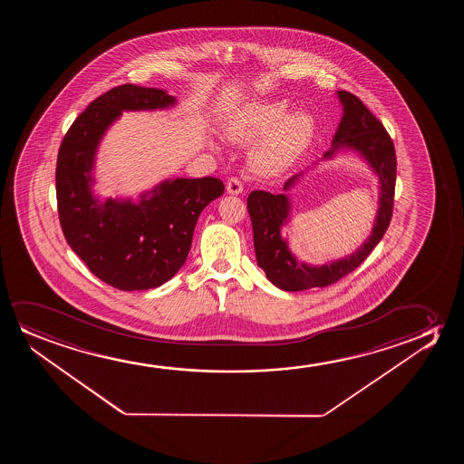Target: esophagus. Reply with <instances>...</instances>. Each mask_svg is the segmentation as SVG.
Here are the masks:
<instances>
[{"instance_id":"34e87169","label":"esophagus","mask_w":464,"mask_h":464,"mask_svg":"<svg viewBox=\"0 0 464 464\" xmlns=\"http://www.w3.org/2000/svg\"><path fill=\"white\" fill-rule=\"evenodd\" d=\"M242 182L239 178H229L228 182H227V191H228L229 195H239L242 193Z\"/></svg>"}]
</instances>
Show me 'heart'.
<instances>
[{"mask_svg": "<svg viewBox=\"0 0 464 464\" xmlns=\"http://www.w3.org/2000/svg\"><path fill=\"white\" fill-rule=\"evenodd\" d=\"M286 114V102H255L242 109L229 121V136L241 142L256 140L272 131L254 152L255 165L263 171H277L285 168L311 140L314 133L311 115L303 111Z\"/></svg>", "mask_w": 464, "mask_h": 464, "instance_id": "1", "label": "heart"}]
</instances>
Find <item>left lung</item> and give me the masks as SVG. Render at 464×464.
<instances>
[{
    "mask_svg": "<svg viewBox=\"0 0 464 464\" xmlns=\"http://www.w3.org/2000/svg\"><path fill=\"white\" fill-rule=\"evenodd\" d=\"M343 115L333 138V147L324 159L334 157L339 150H355L379 176V210L374 228L368 241L355 254L343 260L326 263L322 266L305 265L292 254L288 242L280 235V228L290 218V201L280 193L255 190L248 195L247 209L254 228L255 255L258 266L265 271L274 285L285 292H301L315 286H328L343 276L355 271L368 258L375 246L381 242L393 216L394 184H396V153L393 140L381 121L369 111L358 96L339 90ZM303 172L286 180L284 190H288L301 178Z\"/></svg>",
    "mask_w": 464,
    "mask_h": 464,
    "instance_id": "left-lung-1",
    "label": "left lung"
}]
</instances>
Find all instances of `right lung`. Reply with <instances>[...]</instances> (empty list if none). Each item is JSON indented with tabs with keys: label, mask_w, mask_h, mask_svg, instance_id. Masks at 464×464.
Wrapping results in <instances>:
<instances>
[{
	"label": "right lung",
	"mask_w": 464,
	"mask_h": 464,
	"mask_svg": "<svg viewBox=\"0 0 464 464\" xmlns=\"http://www.w3.org/2000/svg\"><path fill=\"white\" fill-rule=\"evenodd\" d=\"M174 104L176 98L165 90L119 85L90 102L58 150L55 182L64 239L98 279L123 292L172 279L190 252L198 217L225 190L220 179L178 178L142 193L140 203L93 195L96 149L121 111Z\"/></svg>",
	"instance_id": "obj_1"
}]
</instances>
